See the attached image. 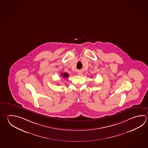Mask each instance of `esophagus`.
<instances>
[{"mask_svg":"<svg viewBox=\"0 0 148 148\" xmlns=\"http://www.w3.org/2000/svg\"><path fill=\"white\" fill-rule=\"evenodd\" d=\"M77 73H78L79 75H82L83 74V72L81 71H78V72H77Z\"/></svg>","mask_w":148,"mask_h":148,"instance_id":"34e87169","label":"esophagus"}]
</instances>
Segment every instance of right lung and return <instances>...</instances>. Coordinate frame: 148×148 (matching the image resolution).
<instances>
[{
    "label": "right lung",
    "instance_id": "1",
    "mask_svg": "<svg viewBox=\"0 0 148 148\" xmlns=\"http://www.w3.org/2000/svg\"><path fill=\"white\" fill-rule=\"evenodd\" d=\"M61 75L63 77V78H66L69 77V74L66 73H61Z\"/></svg>",
    "mask_w": 148,
    "mask_h": 148
}]
</instances>
